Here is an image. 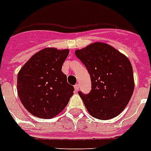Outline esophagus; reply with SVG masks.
I'll return each mask as SVG.
<instances>
[{"mask_svg": "<svg viewBox=\"0 0 151 151\" xmlns=\"http://www.w3.org/2000/svg\"><path fill=\"white\" fill-rule=\"evenodd\" d=\"M74 88H75V90H76V91H79V88H80V84H76L74 86Z\"/></svg>", "mask_w": 151, "mask_h": 151, "instance_id": "obj_1", "label": "esophagus"}]
</instances>
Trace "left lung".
Wrapping results in <instances>:
<instances>
[{"instance_id":"left-lung-1","label":"left lung","mask_w":151,"mask_h":151,"mask_svg":"<svg viewBox=\"0 0 151 151\" xmlns=\"http://www.w3.org/2000/svg\"><path fill=\"white\" fill-rule=\"evenodd\" d=\"M75 54L91 76L90 92L79 91L88 112L101 120L116 117L125 109L134 88L130 60L114 47L101 42L76 50Z\"/></svg>"}]
</instances>
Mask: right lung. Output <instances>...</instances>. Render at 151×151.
<instances>
[{"label":"right lung","mask_w":151,"mask_h":151,"mask_svg":"<svg viewBox=\"0 0 151 151\" xmlns=\"http://www.w3.org/2000/svg\"><path fill=\"white\" fill-rule=\"evenodd\" d=\"M69 50L42 49L29 59L17 76V93L28 112L41 119H52L63 111L73 95L62 65Z\"/></svg>","instance_id":"add662e5"}]
</instances>
